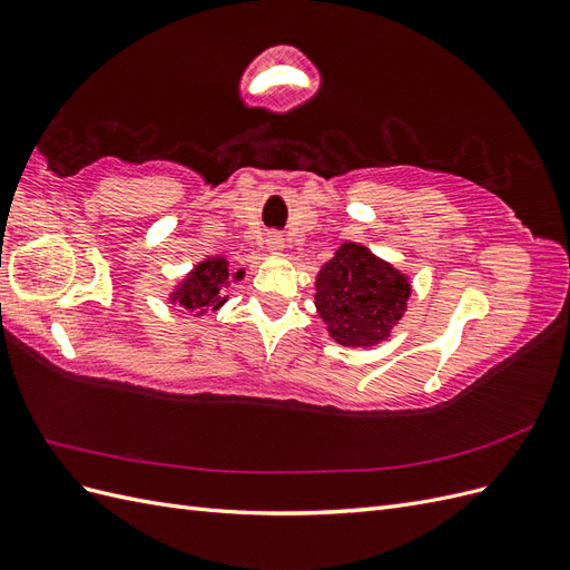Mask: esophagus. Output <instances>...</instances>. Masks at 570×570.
Masks as SVG:
<instances>
[{"label":"esophagus","mask_w":570,"mask_h":570,"mask_svg":"<svg viewBox=\"0 0 570 570\" xmlns=\"http://www.w3.org/2000/svg\"><path fill=\"white\" fill-rule=\"evenodd\" d=\"M285 247H287L285 237H281V235H268V239H266V249H268L271 254H283V252H285Z\"/></svg>","instance_id":"34e87169"}]
</instances>
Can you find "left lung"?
<instances>
[{
    "label": "left lung",
    "instance_id": "left-lung-1",
    "mask_svg": "<svg viewBox=\"0 0 570 570\" xmlns=\"http://www.w3.org/2000/svg\"><path fill=\"white\" fill-rule=\"evenodd\" d=\"M411 278L368 247L342 243L316 275V314L342 347H377L406 312Z\"/></svg>",
    "mask_w": 570,
    "mask_h": 570
}]
</instances>
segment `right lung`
Returning a JSON list of instances; mask_svg holds the SVG:
<instances>
[{"label": "right lung", "instance_id": "right-lung-1", "mask_svg": "<svg viewBox=\"0 0 570 570\" xmlns=\"http://www.w3.org/2000/svg\"><path fill=\"white\" fill-rule=\"evenodd\" d=\"M245 278V268H233L226 256H204L170 287L168 304L183 306L195 316L216 314L228 302V289Z\"/></svg>", "mask_w": 570, "mask_h": 570}]
</instances>
